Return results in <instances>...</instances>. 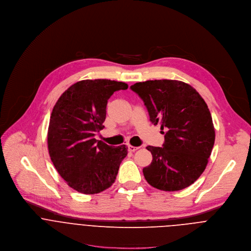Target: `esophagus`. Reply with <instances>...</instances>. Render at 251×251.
I'll return each instance as SVG.
<instances>
[{
	"label": "esophagus",
	"instance_id": "esophagus-1",
	"mask_svg": "<svg viewBox=\"0 0 251 251\" xmlns=\"http://www.w3.org/2000/svg\"><path fill=\"white\" fill-rule=\"evenodd\" d=\"M138 148H139V147H137V146H132V145H128V146H127L128 151H130V152H134V151H136V150H137Z\"/></svg>",
	"mask_w": 251,
	"mask_h": 251
}]
</instances>
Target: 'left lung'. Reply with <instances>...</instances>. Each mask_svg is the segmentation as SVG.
<instances>
[{"instance_id": "obj_1", "label": "left lung", "mask_w": 251, "mask_h": 251, "mask_svg": "<svg viewBox=\"0 0 251 251\" xmlns=\"http://www.w3.org/2000/svg\"><path fill=\"white\" fill-rule=\"evenodd\" d=\"M130 89L143 101L150 122L165 130L162 147H146L152 162L143 168L144 178L163 191L192 185L204 172L215 143L213 120L204 99L176 80H148Z\"/></svg>"}]
</instances>
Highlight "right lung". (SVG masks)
I'll use <instances>...</instances> for the list:
<instances>
[{"label": "right lung", "instance_id": "1", "mask_svg": "<svg viewBox=\"0 0 251 251\" xmlns=\"http://www.w3.org/2000/svg\"><path fill=\"white\" fill-rule=\"evenodd\" d=\"M127 84L107 79L83 80L58 99L49 121V155L60 176L74 190L97 194L113 185L127 154L126 145L97 140L103 129L111 96Z\"/></svg>", "mask_w": 251, "mask_h": 251}]
</instances>
